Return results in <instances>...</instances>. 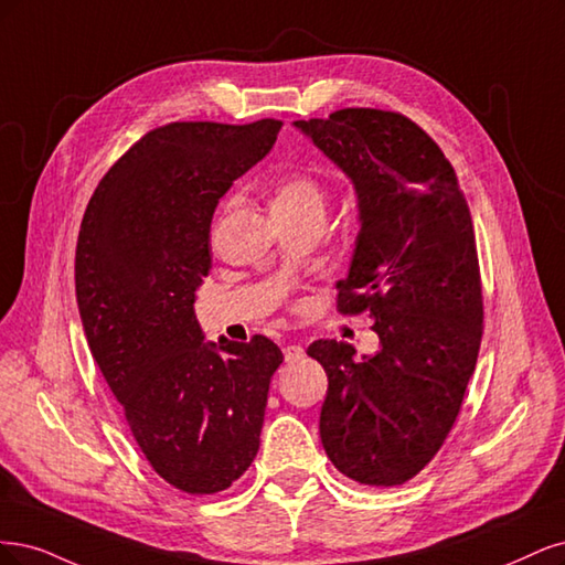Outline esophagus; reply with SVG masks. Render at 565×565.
Masks as SVG:
<instances>
[{"mask_svg": "<svg viewBox=\"0 0 565 565\" xmlns=\"http://www.w3.org/2000/svg\"><path fill=\"white\" fill-rule=\"evenodd\" d=\"M284 359H286L288 363L302 361V359H305V350L300 348V344H286V348H284Z\"/></svg>", "mask_w": 565, "mask_h": 565, "instance_id": "1", "label": "esophagus"}]
</instances>
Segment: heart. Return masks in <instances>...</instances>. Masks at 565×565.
I'll return each instance as SVG.
<instances>
[{"instance_id":"heart-1","label":"heart","mask_w":565,"mask_h":565,"mask_svg":"<svg viewBox=\"0 0 565 565\" xmlns=\"http://www.w3.org/2000/svg\"><path fill=\"white\" fill-rule=\"evenodd\" d=\"M271 211L277 217L298 215L309 209L323 206V188L315 175L302 171L279 173L269 185Z\"/></svg>"}]
</instances>
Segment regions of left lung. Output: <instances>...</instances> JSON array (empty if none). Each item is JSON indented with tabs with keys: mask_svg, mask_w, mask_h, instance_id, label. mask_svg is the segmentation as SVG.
<instances>
[{
	"mask_svg": "<svg viewBox=\"0 0 565 565\" xmlns=\"http://www.w3.org/2000/svg\"><path fill=\"white\" fill-rule=\"evenodd\" d=\"M352 178L359 196L350 277L338 312H369L373 356L317 340L307 354L329 375L321 444L344 477L402 486L452 429L483 335L475 225L450 161L402 113L344 107L296 121Z\"/></svg>",
	"mask_w": 565,
	"mask_h": 565,
	"instance_id": "8db88e82",
	"label": "left lung"
}]
</instances>
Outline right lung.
I'll return each instance as SVG.
<instances>
[{"label":"right lung","mask_w":565,"mask_h":565,"mask_svg":"<svg viewBox=\"0 0 565 565\" xmlns=\"http://www.w3.org/2000/svg\"><path fill=\"white\" fill-rule=\"evenodd\" d=\"M279 129V119L157 126L103 175L79 227L75 286L90 354L150 467L190 495L221 493L250 467L284 361L265 335L215 350L192 307L211 269L217 199Z\"/></svg>","instance_id":"1"}]
</instances>
